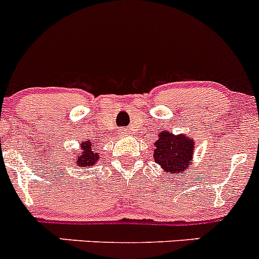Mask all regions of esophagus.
I'll return each instance as SVG.
<instances>
[{
  "label": "esophagus",
  "instance_id": "34e87169",
  "mask_svg": "<svg viewBox=\"0 0 259 259\" xmlns=\"http://www.w3.org/2000/svg\"><path fill=\"white\" fill-rule=\"evenodd\" d=\"M128 132H130V130H120V134H122V135L128 134Z\"/></svg>",
  "mask_w": 259,
  "mask_h": 259
}]
</instances>
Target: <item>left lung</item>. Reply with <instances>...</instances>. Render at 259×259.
<instances>
[{
  "label": "left lung",
  "instance_id": "obj_1",
  "mask_svg": "<svg viewBox=\"0 0 259 259\" xmlns=\"http://www.w3.org/2000/svg\"><path fill=\"white\" fill-rule=\"evenodd\" d=\"M154 160L166 176L183 174L191 168L194 155V139L188 135L161 131L154 144Z\"/></svg>",
  "mask_w": 259,
  "mask_h": 259
}]
</instances>
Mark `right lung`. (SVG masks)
<instances>
[{
  "instance_id": "1",
  "label": "right lung",
  "mask_w": 259,
  "mask_h": 259,
  "mask_svg": "<svg viewBox=\"0 0 259 259\" xmlns=\"http://www.w3.org/2000/svg\"><path fill=\"white\" fill-rule=\"evenodd\" d=\"M95 146H97V145L94 144L93 140L80 142V149H78V151L75 150L73 156L71 157L73 165H76V168H90V166H94V165L99 161L100 154L97 151Z\"/></svg>"
}]
</instances>
